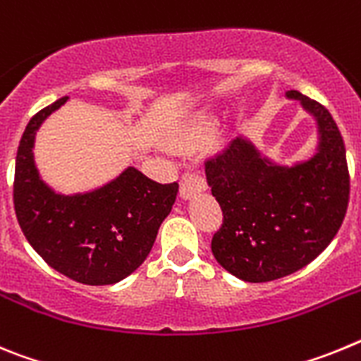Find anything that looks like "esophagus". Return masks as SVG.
<instances>
[{
  "label": "esophagus",
  "mask_w": 361,
  "mask_h": 361,
  "mask_svg": "<svg viewBox=\"0 0 361 361\" xmlns=\"http://www.w3.org/2000/svg\"><path fill=\"white\" fill-rule=\"evenodd\" d=\"M206 188H208V183H206V177L200 171L190 170L180 178V197L183 199H191V197L204 191Z\"/></svg>",
  "instance_id": "1"
}]
</instances>
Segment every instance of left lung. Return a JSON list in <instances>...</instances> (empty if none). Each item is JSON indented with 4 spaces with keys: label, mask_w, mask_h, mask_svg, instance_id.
<instances>
[{
    "label": "left lung",
    "mask_w": 361,
    "mask_h": 361,
    "mask_svg": "<svg viewBox=\"0 0 361 361\" xmlns=\"http://www.w3.org/2000/svg\"><path fill=\"white\" fill-rule=\"evenodd\" d=\"M286 95L317 121L318 148L309 161L276 164L245 137H235L204 164L224 215L213 257L244 282H271L312 262L331 244L349 204L345 146L333 116L300 92Z\"/></svg>",
    "instance_id": "obj_1"
}]
</instances>
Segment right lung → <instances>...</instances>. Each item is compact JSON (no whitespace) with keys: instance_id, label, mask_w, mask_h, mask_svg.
Segmentation results:
<instances>
[{"instance_id":"obj_1","label":"right lung","mask_w":361,"mask_h":361,"mask_svg":"<svg viewBox=\"0 0 361 361\" xmlns=\"http://www.w3.org/2000/svg\"><path fill=\"white\" fill-rule=\"evenodd\" d=\"M66 99L37 111L19 141L16 216L27 240L50 267L79 283L110 286L145 262L177 199L178 184H159L128 166L94 191L56 193L41 180L32 148L43 121Z\"/></svg>"}]
</instances>
